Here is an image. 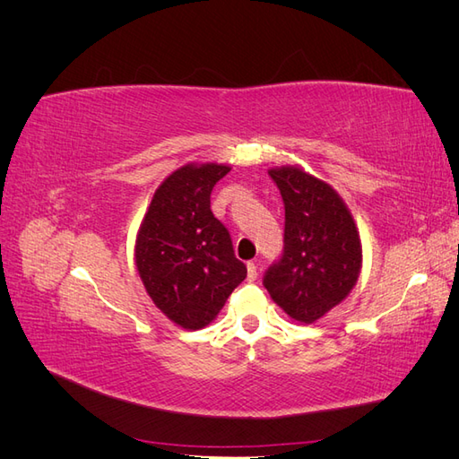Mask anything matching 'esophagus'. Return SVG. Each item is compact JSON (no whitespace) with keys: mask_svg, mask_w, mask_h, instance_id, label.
<instances>
[{"mask_svg":"<svg viewBox=\"0 0 459 459\" xmlns=\"http://www.w3.org/2000/svg\"><path fill=\"white\" fill-rule=\"evenodd\" d=\"M247 277H248V281H255L256 277H258V270H256V264L255 262H248L247 264Z\"/></svg>","mask_w":459,"mask_h":459,"instance_id":"esophagus-1","label":"esophagus"}]
</instances>
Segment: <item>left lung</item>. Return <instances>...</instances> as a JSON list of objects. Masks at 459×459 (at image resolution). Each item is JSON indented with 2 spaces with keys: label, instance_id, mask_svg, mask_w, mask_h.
Listing matches in <instances>:
<instances>
[{
  "label": "left lung",
  "instance_id": "obj_1",
  "mask_svg": "<svg viewBox=\"0 0 459 459\" xmlns=\"http://www.w3.org/2000/svg\"><path fill=\"white\" fill-rule=\"evenodd\" d=\"M268 174L285 204V247L264 287L290 319L314 324L351 295L362 270V241L349 206L324 179L300 166H275Z\"/></svg>",
  "mask_w": 459,
  "mask_h": 459
}]
</instances>
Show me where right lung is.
<instances>
[{
    "label": "right lung",
    "instance_id": "add662e5",
    "mask_svg": "<svg viewBox=\"0 0 459 459\" xmlns=\"http://www.w3.org/2000/svg\"><path fill=\"white\" fill-rule=\"evenodd\" d=\"M228 164L189 162L155 191L135 238V268L155 307L184 329H203L224 308L247 268L211 211Z\"/></svg>",
    "mask_w": 459,
    "mask_h": 459
}]
</instances>
